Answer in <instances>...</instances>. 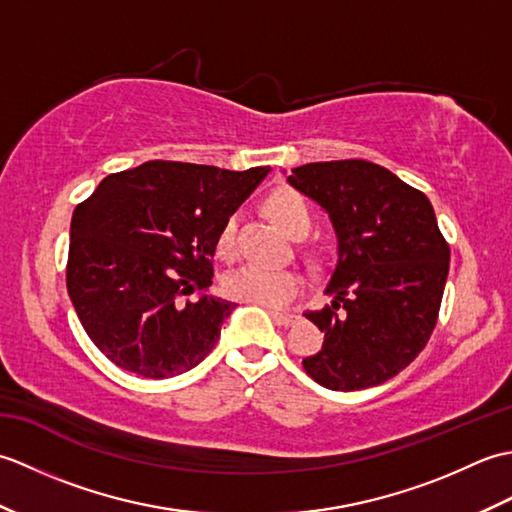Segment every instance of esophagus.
<instances>
[{
  "label": "esophagus",
  "mask_w": 512,
  "mask_h": 512,
  "mask_svg": "<svg viewBox=\"0 0 512 512\" xmlns=\"http://www.w3.org/2000/svg\"><path fill=\"white\" fill-rule=\"evenodd\" d=\"M270 317H273V321L279 323V325H292V323H295V321L299 319L297 314H292V312H277V310H270Z\"/></svg>",
  "instance_id": "esophagus-1"
}]
</instances>
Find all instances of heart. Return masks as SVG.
<instances>
[{"mask_svg":"<svg viewBox=\"0 0 512 512\" xmlns=\"http://www.w3.org/2000/svg\"><path fill=\"white\" fill-rule=\"evenodd\" d=\"M268 211L279 228L290 237H306L312 226V213L308 202L297 191H279L268 200ZM235 239V217H228L220 231V250L228 255L233 250ZM303 286L301 275L290 268H268L259 264H246L237 268L224 281L228 295L237 301L253 303L268 310L286 308L299 295Z\"/></svg>","mask_w":512,"mask_h":512,"instance_id":"obj_1","label":"heart"}]
</instances>
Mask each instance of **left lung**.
Returning <instances> with one entry per match:
<instances>
[{
	"label": "left lung",
	"mask_w": 512,
	"mask_h": 512,
	"mask_svg": "<svg viewBox=\"0 0 512 512\" xmlns=\"http://www.w3.org/2000/svg\"><path fill=\"white\" fill-rule=\"evenodd\" d=\"M288 184L328 213L336 264L330 306L306 312L323 347L306 372L334 391H356L400 374L436 328L449 246L429 198L367 160L310 162Z\"/></svg>",
	"instance_id": "1"
}]
</instances>
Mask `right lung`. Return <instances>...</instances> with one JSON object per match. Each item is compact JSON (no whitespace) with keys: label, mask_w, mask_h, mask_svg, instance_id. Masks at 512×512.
Wrapping results in <instances>:
<instances>
[{"label":"right lung","mask_w":512,"mask_h":512,"mask_svg":"<svg viewBox=\"0 0 512 512\" xmlns=\"http://www.w3.org/2000/svg\"><path fill=\"white\" fill-rule=\"evenodd\" d=\"M268 171L149 160L107 176L76 206L68 295L114 365L162 380L213 350L237 303L209 292L211 257L224 222ZM195 289L198 302L181 301Z\"/></svg>","instance_id":"add662e5"}]
</instances>
